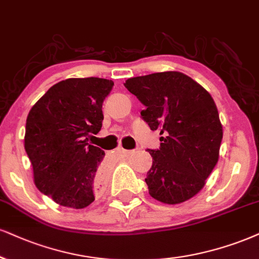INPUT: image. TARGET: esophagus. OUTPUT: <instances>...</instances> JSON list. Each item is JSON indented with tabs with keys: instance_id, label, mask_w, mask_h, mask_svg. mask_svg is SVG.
<instances>
[{
	"instance_id": "obj_1",
	"label": "esophagus",
	"mask_w": 259,
	"mask_h": 259,
	"mask_svg": "<svg viewBox=\"0 0 259 259\" xmlns=\"http://www.w3.org/2000/svg\"><path fill=\"white\" fill-rule=\"evenodd\" d=\"M116 154L117 155H127V154H130V151H128V150L123 149V148H117L116 149Z\"/></svg>"
}]
</instances>
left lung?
Returning <instances> with one entry per match:
<instances>
[{"label": "left lung", "mask_w": 259, "mask_h": 259, "mask_svg": "<svg viewBox=\"0 0 259 259\" xmlns=\"http://www.w3.org/2000/svg\"><path fill=\"white\" fill-rule=\"evenodd\" d=\"M124 88L145 105L142 119L159 131L161 146L150 150V196L179 204L196 196L219 161L222 124L215 102L203 86L180 72L127 79Z\"/></svg>", "instance_id": "1"}]
</instances>
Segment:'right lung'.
<instances>
[{
  "label": "right lung",
  "instance_id": "1",
  "mask_svg": "<svg viewBox=\"0 0 259 259\" xmlns=\"http://www.w3.org/2000/svg\"><path fill=\"white\" fill-rule=\"evenodd\" d=\"M114 82L71 78L57 82L31 108L25 150L34 185L62 206L84 209L102 187L104 151L88 143L101 131L102 104Z\"/></svg>",
  "mask_w": 259,
  "mask_h": 259
}]
</instances>
